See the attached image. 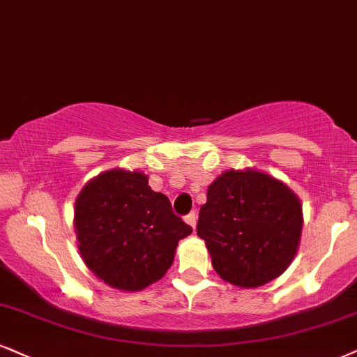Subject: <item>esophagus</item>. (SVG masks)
Wrapping results in <instances>:
<instances>
[{
  "mask_svg": "<svg viewBox=\"0 0 357 357\" xmlns=\"http://www.w3.org/2000/svg\"><path fill=\"white\" fill-rule=\"evenodd\" d=\"M185 222L188 223V225H190L192 228H195V225H197V212L195 210H193V212H190L185 217Z\"/></svg>",
  "mask_w": 357,
  "mask_h": 357,
  "instance_id": "34e87169",
  "label": "esophagus"
}]
</instances>
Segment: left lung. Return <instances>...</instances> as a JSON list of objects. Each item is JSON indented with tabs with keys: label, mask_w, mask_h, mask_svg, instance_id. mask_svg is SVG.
Segmentation results:
<instances>
[{
	"label": "left lung",
	"mask_w": 357,
	"mask_h": 357,
	"mask_svg": "<svg viewBox=\"0 0 357 357\" xmlns=\"http://www.w3.org/2000/svg\"><path fill=\"white\" fill-rule=\"evenodd\" d=\"M301 227V204L284 183L258 170H228L208 187L197 235L223 280L255 288L289 266Z\"/></svg>",
	"instance_id": "1"
}]
</instances>
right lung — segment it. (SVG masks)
Instances as JSON below:
<instances>
[{
	"mask_svg": "<svg viewBox=\"0 0 357 357\" xmlns=\"http://www.w3.org/2000/svg\"><path fill=\"white\" fill-rule=\"evenodd\" d=\"M147 182L140 172H104L76 200L79 252L112 288L137 291L160 280L174 263L178 241L192 233L170 200Z\"/></svg>",
	"mask_w": 357,
	"mask_h": 357,
	"instance_id": "add662e5",
	"label": "right lung"
}]
</instances>
